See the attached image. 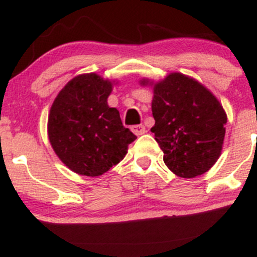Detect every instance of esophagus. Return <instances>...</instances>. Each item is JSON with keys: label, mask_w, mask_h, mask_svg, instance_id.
<instances>
[{"label": "esophagus", "mask_w": 257, "mask_h": 257, "mask_svg": "<svg viewBox=\"0 0 257 257\" xmlns=\"http://www.w3.org/2000/svg\"><path fill=\"white\" fill-rule=\"evenodd\" d=\"M131 131L134 132L136 136H140V135H144L146 132V127L144 125H135L131 127Z\"/></svg>", "instance_id": "1"}]
</instances>
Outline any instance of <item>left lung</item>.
<instances>
[{
  "label": "left lung",
  "instance_id": "left-lung-1",
  "mask_svg": "<svg viewBox=\"0 0 257 257\" xmlns=\"http://www.w3.org/2000/svg\"><path fill=\"white\" fill-rule=\"evenodd\" d=\"M153 91L151 131L176 176L194 178L215 165L221 155L227 116L221 102L202 83L186 74L169 73L161 80L142 78Z\"/></svg>",
  "mask_w": 257,
  "mask_h": 257
}]
</instances>
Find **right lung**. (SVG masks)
<instances>
[{"mask_svg": "<svg viewBox=\"0 0 257 257\" xmlns=\"http://www.w3.org/2000/svg\"><path fill=\"white\" fill-rule=\"evenodd\" d=\"M117 81L76 75L58 92L48 115V139L59 160L80 176L97 177L123 160L136 136L123 127L107 97Z\"/></svg>", "mask_w": 257, "mask_h": 257, "instance_id": "1", "label": "right lung"}]
</instances>
